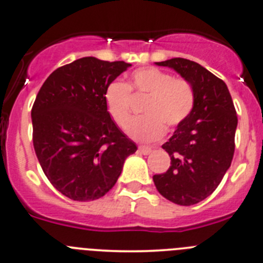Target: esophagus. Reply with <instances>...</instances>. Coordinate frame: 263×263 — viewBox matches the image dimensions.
<instances>
[{
	"mask_svg": "<svg viewBox=\"0 0 263 263\" xmlns=\"http://www.w3.org/2000/svg\"><path fill=\"white\" fill-rule=\"evenodd\" d=\"M139 151L141 154H144V155H148V154L153 153V148L150 146H139Z\"/></svg>",
	"mask_w": 263,
	"mask_h": 263,
	"instance_id": "34e87169",
	"label": "esophagus"
}]
</instances>
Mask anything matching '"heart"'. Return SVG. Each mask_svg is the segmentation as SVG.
<instances>
[{"mask_svg": "<svg viewBox=\"0 0 263 263\" xmlns=\"http://www.w3.org/2000/svg\"><path fill=\"white\" fill-rule=\"evenodd\" d=\"M129 92L146 97L142 113L128 126L129 136L137 141L148 142L160 139L165 126L182 124L195 107V90L183 79H173L171 73L155 67L139 68L129 76L128 84L113 81L104 91L108 115L124 128L131 119Z\"/></svg>", "mask_w": 263, "mask_h": 263, "instance_id": "heart-1", "label": "heart"}]
</instances>
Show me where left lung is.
<instances>
[{
  "mask_svg": "<svg viewBox=\"0 0 263 263\" xmlns=\"http://www.w3.org/2000/svg\"><path fill=\"white\" fill-rule=\"evenodd\" d=\"M169 67L192 85L195 107L163 145L171 166L153 181L163 197L191 206L211 195L234 155L238 117L227 84L198 63L185 58L155 62Z\"/></svg>",
  "mask_w": 263,
  "mask_h": 263,
  "instance_id": "left-lung-1",
  "label": "left lung"
}]
</instances>
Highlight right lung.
Returning a JSON list of instances; mask_svg holds the SVG:
<instances>
[{"label":"right lung","mask_w":263,"mask_h":263,"mask_svg":"<svg viewBox=\"0 0 263 263\" xmlns=\"http://www.w3.org/2000/svg\"><path fill=\"white\" fill-rule=\"evenodd\" d=\"M131 67L84 57L53 71L31 109L36 158L53 187L73 201L109 192L137 150L108 115L104 91Z\"/></svg>","instance_id":"right-lung-1"}]
</instances>
